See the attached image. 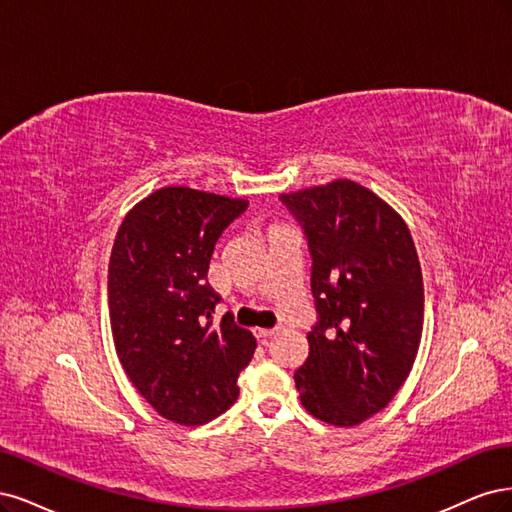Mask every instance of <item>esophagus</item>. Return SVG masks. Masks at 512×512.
<instances>
[{
    "mask_svg": "<svg viewBox=\"0 0 512 512\" xmlns=\"http://www.w3.org/2000/svg\"><path fill=\"white\" fill-rule=\"evenodd\" d=\"M278 332V327H272V329H266V327H255L253 329V334L257 336V338H270V336H274Z\"/></svg>",
    "mask_w": 512,
    "mask_h": 512,
    "instance_id": "esophagus-1",
    "label": "esophagus"
}]
</instances>
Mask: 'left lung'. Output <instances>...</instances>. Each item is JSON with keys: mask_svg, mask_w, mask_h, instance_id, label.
Listing matches in <instances>:
<instances>
[{"mask_svg": "<svg viewBox=\"0 0 512 512\" xmlns=\"http://www.w3.org/2000/svg\"><path fill=\"white\" fill-rule=\"evenodd\" d=\"M302 221L319 321L295 389L312 417L353 427L408 378L423 332V276L406 221L349 178L280 195Z\"/></svg>", "mask_w": 512, "mask_h": 512, "instance_id": "left-lung-1", "label": "left lung"}]
</instances>
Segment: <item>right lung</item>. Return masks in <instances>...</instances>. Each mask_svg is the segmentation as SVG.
Returning <instances> with one entry per match:
<instances>
[{"instance_id":"add662e5","label":"right lung","mask_w":512,"mask_h":512,"mask_svg":"<svg viewBox=\"0 0 512 512\" xmlns=\"http://www.w3.org/2000/svg\"><path fill=\"white\" fill-rule=\"evenodd\" d=\"M249 202L191 187H163L131 208L108 266L110 327L129 381L163 419L204 425L238 400L255 353L249 329L227 315L208 266L223 229Z\"/></svg>"}]
</instances>
